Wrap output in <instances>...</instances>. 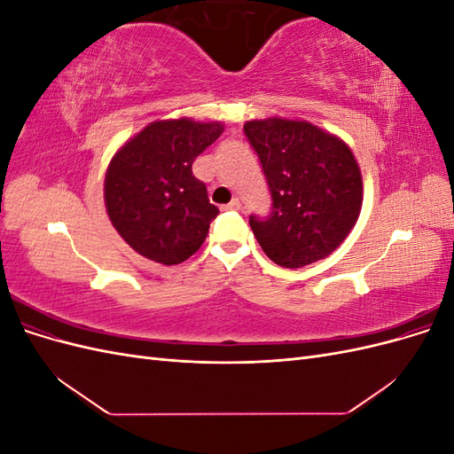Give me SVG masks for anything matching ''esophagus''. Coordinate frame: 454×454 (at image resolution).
I'll return each instance as SVG.
<instances>
[{"label":"esophagus","mask_w":454,"mask_h":454,"mask_svg":"<svg viewBox=\"0 0 454 454\" xmlns=\"http://www.w3.org/2000/svg\"><path fill=\"white\" fill-rule=\"evenodd\" d=\"M223 208H225V210H235V212H237V210H240V200H239V199H232L229 204L223 206Z\"/></svg>","instance_id":"obj_1"}]
</instances>
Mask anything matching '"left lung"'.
Returning <instances> with one entry per match:
<instances>
[{
  "label": "left lung",
  "instance_id": "left-lung-1",
  "mask_svg": "<svg viewBox=\"0 0 454 454\" xmlns=\"http://www.w3.org/2000/svg\"><path fill=\"white\" fill-rule=\"evenodd\" d=\"M244 134L270 191V214L250 215L270 261L299 269L324 259L347 239L362 210V174L337 136L307 121H248Z\"/></svg>",
  "mask_w": 454,
  "mask_h": 454
}]
</instances>
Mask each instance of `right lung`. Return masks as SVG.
I'll return each instance as SVG.
<instances>
[{"mask_svg":"<svg viewBox=\"0 0 454 454\" xmlns=\"http://www.w3.org/2000/svg\"><path fill=\"white\" fill-rule=\"evenodd\" d=\"M222 132V122L157 121L117 151L106 174V208L132 250L177 265L200 248L219 210L191 167Z\"/></svg>","mask_w":454,"mask_h":454,"instance_id":"right-lung-1","label":"right lung"}]
</instances>
